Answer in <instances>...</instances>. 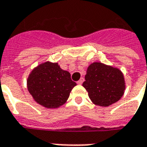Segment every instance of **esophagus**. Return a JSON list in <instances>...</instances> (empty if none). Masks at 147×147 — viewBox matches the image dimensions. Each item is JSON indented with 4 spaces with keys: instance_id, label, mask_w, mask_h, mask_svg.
Returning <instances> with one entry per match:
<instances>
[{
    "instance_id": "obj_1",
    "label": "esophagus",
    "mask_w": 147,
    "mask_h": 147,
    "mask_svg": "<svg viewBox=\"0 0 147 147\" xmlns=\"http://www.w3.org/2000/svg\"><path fill=\"white\" fill-rule=\"evenodd\" d=\"M84 81V78H80V80H79L78 81V84H82Z\"/></svg>"
}]
</instances>
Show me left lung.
Here are the masks:
<instances>
[{"instance_id":"left-lung-1","label":"left lung","mask_w":147,"mask_h":147,"mask_svg":"<svg viewBox=\"0 0 147 147\" xmlns=\"http://www.w3.org/2000/svg\"><path fill=\"white\" fill-rule=\"evenodd\" d=\"M83 87L94 105L107 107L120 100L125 83L119 69L95 62L88 67Z\"/></svg>"}]
</instances>
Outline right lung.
<instances>
[{
  "label": "right lung",
  "instance_id": "1",
  "mask_svg": "<svg viewBox=\"0 0 147 147\" xmlns=\"http://www.w3.org/2000/svg\"><path fill=\"white\" fill-rule=\"evenodd\" d=\"M77 84L70 74L57 63L45 62L32 70L27 80L28 92L33 99L46 109H57L67 101Z\"/></svg>",
  "mask_w": 147,
  "mask_h": 147
}]
</instances>
